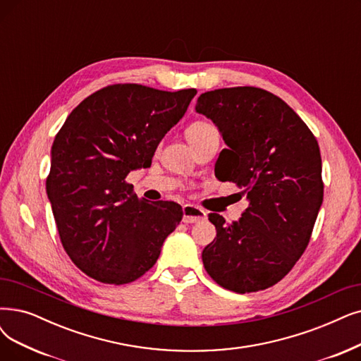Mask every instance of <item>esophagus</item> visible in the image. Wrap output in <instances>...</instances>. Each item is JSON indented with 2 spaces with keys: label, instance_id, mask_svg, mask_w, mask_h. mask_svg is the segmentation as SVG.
Masks as SVG:
<instances>
[{
  "label": "esophagus",
  "instance_id": "esophagus-1",
  "mask_svg": "<svg viewBox=\"0 0 361 361\" xmlns=\"http://www.w3.org/2000/svg\"><path fill=\"white\" fill-rule=\"evenodd\" d=\"M206 219V212L203 209H200L194 204H185L183 206V222L185 224H195L200 221Z\"/></svg>",
  "mask_w": 361,
  "mask_h": 361
}]
</instances>
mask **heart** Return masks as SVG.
Listing matches in <instances>:
<instances>
[{"label": "heart", "instance_id": "obj_1", "mask_svg": "<svg viewBox=\"0 0 361 361\" xmlns=\"http://www.w3.org/2000/svg\"><path fill=\"white\" fill-rule=\"evenodd\" d=\"M216 135H218L216 127L207 121H195V123L190 124L188 128H186V139L190 140L191 145L195 142H200L206 137L216 136Z\"/></svg>", "mask_w": 361, "mask_h": 361}]
</instances>
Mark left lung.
Returning a JSON list of instances; mask_svg holds the SVG:
<instances>
[{
  "label": "left lung",
  "instance_id": "obj_1",
  "mask_svg": "<svg viewBox=\"0 0 361 361\" xmlns=\"http://www.w3.org/2000/svg\"><path fill=\"white\" fill-rule=\"evenodd\" d=\"M195 111L218 126L228 145L216 176L244 188L249 200L238 222L209 214L216 237L201 255L204 268L235 293L268 289L310 243L324 188L319 143L283 99L264 89L206 92Z\"/></svg>",
  "mask_w": 361,
  "mask_h": 361
}]
</instances>
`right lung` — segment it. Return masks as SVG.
Instances as JSON below:
<instances>
[{
  "instance_id": "add662e5",
  "label": "right lung",
  "mask_w": 361,
  "mask_h": 361,
  "mask_svg": "<svg viewBox=\"0 0 361 361\" xmlns=\"http://www.w3.org/2000/svg\"><path fill=\"white\" fill-rule=\"evenodd\" d=\"M195 94L106 85L85 97L56 135L46 190L62 246L89 277L115 286L137 280L182 221L178 203L139 198L126 178L151 166Z\"/></svg>"
}]
</instances>
